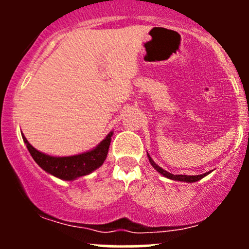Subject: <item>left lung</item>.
Wrapping results in <instances>:
<instances>
[{"mask_svg": "<svg viewBox=\"0 0 249 249\" xmlns=\"http://www.w3.org/2000/svg\"><path fill=\"white\" fill-rule=\"evenodd\" d=\"M147 157H148V160H150V162H151V165H152V166L156 168V170L158 171L159 173L162 174V176H164V177H166V178H168V179L177 180V181L196 182V181H198V180L204 178V177H206L207 174L210 173V172H206V173H204V174H199V176H185V174H172V173L167 172V171H165L164 168H161L160 166H158V165H157L156 162L152 160V158H151V157L148 156V154H147Z\"/></svg>", "mask_w": 249, "mask_h": 249, "instance_id": "1", "label": "left lung"}]
</instances>
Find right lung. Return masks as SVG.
Segmentation results:
<instances>
[{"mask_svg": "<svg viewBox=\"0 0 249 249\" xmlns=\"http://www.w3.org/2000/svg\"><path fill=\"white\" fill-rule=\"evenodd\" d=\"M112 133L113 132L108 133L105 139L101 142V144L97 145L93 150L71 157L48 156L31 146L24 136H22V138L34 160L45 172L62 180H75L79 177L88 176L102 166L103 162L107 159Z\"/></svg>", "mask_w": 249, "mask_h": 249, "instance_id": "1", "label": "right lung"}]
</instances>
